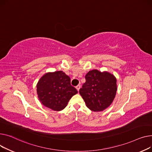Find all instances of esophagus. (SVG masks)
I'll return each mask as SVG.
<instances>
[{
  "instance_id": "obj_1",
  "label": "esophagus",
  "mask_w": 152,
  "mask_h": 152,
  "mask_svg": "<svg viewBox=\"0 0 152 152\" xmlns=\"http://www.w3.org/2000/svg\"><path fill=\"white\" fill-rule=\"evenodd\" d=\"M80 88V85H78L76 86V89L77 90V91H79Z\"/></svg>"
}]
</instances>
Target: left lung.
I'll return each instance as SVG.
<instances>
[{"label": "left lung", "instance_id": "left-lung-1", "mask_svg": "<svg viewBox=\"0 0 152 152\" xmlns=\"http://www.w3.org/2000/svg\"><path fill=\"white\" fill-rule=\"evenodd\" d=\"M86 82L79 93L87 107L94 112L102 111L112 103L117 93V79L107 72L92 70L85 75Z\"/></svg>", "mask_w": 152, "mask_h": 152}]
</instances>
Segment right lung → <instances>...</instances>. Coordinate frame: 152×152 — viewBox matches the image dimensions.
<instances>
[{"mask_svg": "<svg viewBox=\"0 0 152 152\" xmlns=\"http://www.w3.org/2000/svg\"><path fill=\"white\" fill-rule=\"evenodd\" d=\"M37 93L43 105L55 111H60L78 91L71 85L68 75L62 71H56L45 74L40 79Z\"/></svg>", "mask_w": 152, "mask_h": 152, "instance_id": "1", "label": "right lung"}]
</instances>
